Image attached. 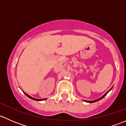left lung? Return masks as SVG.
Listing matches in <instances>:
<instances>
[{
	"label": "left lung",
	"instance_id": "obj_1",
	"mask_svg": "<svg viewBox=\"0 0 126 126\" xmlns=\"http://www.w3.org/2000/svg\"><path fill=\"white\" fill-rule=\"evenodd\" d=\"M112 88H113V87H111V89H110V90H109V91H108L105 94H104V95H103V96H102V97H101V98L98 99H97V100H95V101H85V102H88V103H93V102H97V101H99V100L102 99L103 98V97H105V96H106V95H107V94L108 93H109V91H110V90H111V89H112Z\"/></svg>",
	"mask_w": 126,
	"mask_h": 126
}]
</instances>
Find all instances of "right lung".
<instances>
[{
    "label": "right lung",
    "mask_w": 126,
    "mask_h": 126,
    "mask_svg": "<svg viewBox=\"0 0 126 126\" xmlns=\"http://www.w3.org/2000/svg\"><path fill=\"white\" fill-rule=\"evenodd\" d=\"M24 94H25L26 95V96H27V97H29V98L32 99H33V100H35V101H43V100H46V99H38L33 98V97H32V96H29V94H27L25 93H24Z\"/></svg>",
    "instance_id": "obj_1"
}]
</instances>
